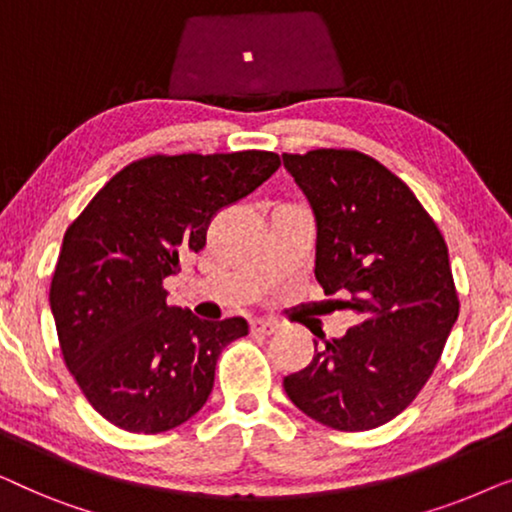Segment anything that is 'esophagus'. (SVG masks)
Listing matches in <instances>:
<instances>
[{"instance_id": "obj_1", "label": "esophagus", "mask_w": 512, "mask_h": 512, "mask_svg": "<svg viewBox=\"0 0 512 512\" xmlns=\"http://www.w3.org/2000/svg\"><path fill=\"white\" fill-rule=\"evenodd\" d=\"M251 331L263 333V335H272V333L279 331V324H277V321H272V319H254V321H251Z\"/></svg>"}]
</instances>
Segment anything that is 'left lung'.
Here are the masks:
<instances>
[{
  "label": "left lung",
  "instance_id": "1",
  "mask_svg": "<svg viewBox=\"0 0 512 512\" xmlns=\"http://www.w3.org/2000/svg\"><path fill=\"white\" fill-rule=\"evenodd\" d=\"M317 223L314 277L356 314L284 377L298 410L338 431L387 424L415 401L459 317L447 244L415 193L359 151L282 156Z\"/></svg>",
  "mask_w": 512,
  "mask_h": 512
}]
</instances>
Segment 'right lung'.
Masks as SVG:
<instances>
[{"mask_svg":"<svg viewBox=\"0 0 512 512\" xmlns=\"http://www.w3.org/2000/svg\"><path fill=\"white\" fill-rule=\"evenodd\" d=\"M279 167L270 151L137 160L67 228L51 282L60 349L90 405L118 429L160 433L207 403L221 349L247 319H198L163 282L200 251L212 216Z\"/></svg>","mask_w":512,"mask_h":512,"instance_id":"add662e5","label":"right lung"}]
</instances>
